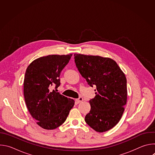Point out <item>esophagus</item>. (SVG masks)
I'll return each instance as SVG.
<instances>
[{
  "label": "esophagus",
  "instance_id": "1",
  "mask_svg": "<svg viewBox=\"0 0 155 155\" xmlns=\"http://www.w3.org/2000/svg\"><path fill=\"white\" fill-rule=\"evenodd\" d=\"M83 101V97H80L78 99H77L75 100V102H76L77 104H79V103H80L81 102H82Z\"/></svg>",
  "mask_w": 155,
  "mask_h": 155
}]
</instances>
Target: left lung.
I'll return each instance as SVG.
<instances>
[{"label":"left lung","mask_w":155,"mask_h":155,"mask_svg":"<svg viewBox=\"0 0 155 155\" xmlns=\"http://www.w3.org/2000/svg\"><path fill=\"white\" fill-rule=\"evenodd\" d=\"M77 68L87 84L96 86L85 121L99 132L113 128L120 120L127 102V80L111 58L74 54Z\"/></svg>","instance_id":"8db88e82"}]
</instances>
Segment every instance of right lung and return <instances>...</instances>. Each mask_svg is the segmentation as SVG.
<instances>
[{
	"mask_svg": "<svg viewBox=\"0 0 155 155\" xmlns=\"http://www.w3.org/2000/svg\"><path fill=\"white\" fill-rule=\"evenodd\" d=\"M72 54L48 55L32 61L28 67L24 80V96L29 112L41 127L51 130L67 119L74 105V99L52 90L60 85L61 71Z\"/></svg>",
	"mask_w": 155,
	"mask_h": 155,
	"instance_id": "1",
	"label": "right lung"
}]
</instances>
